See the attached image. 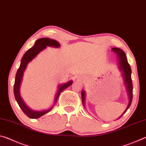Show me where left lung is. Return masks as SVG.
Returning <instances> with one entry per match:
<instances>
[{"label": "left lung", "instance_id": "1", "mask_svg": "<svg viewBox=\"0 0 146 146\" xmlns=\"http://www.w3.org/2000/svg\"><path fill=\"white\" fill-rule=\"evenodd\" d=\"M113 52H114L117 56L118 58V68L119 70L122 72V76L124 81V84L125 87H126V90L127 91L128 97H129V103L127 106L125 110L123 113L118 117L117 120L119 119L120 118L122 117V116L127 111L128 108L130 107L131 104L132 102L133 99V83L131 80V69L129 66V63L127 62V57L122 49L118 48H113L111 49ZM81 95H82V101L83 106H85L86 102V91L84 90L82 91L81 92Z\"/></svg>", "mask_w": 146, "mask_h": 146}]
</instances>
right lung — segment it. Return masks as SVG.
Instances as JSON below:
<instances>
[{
  "label": "right lung",
  "mask_w": 146,
  "mask_h": 146,
  "mask_svg": "<svg viewBox=\"0 0 146 146\" xmlns=\"http://www.w3.org/2000/svg\"><path fill=\"white\" fill-rule=\"evenodd\" d=\"M47 46L54 47V48H59L60 45V44L58 43V41L53 40V39H51L49 38H41L38 39V40L35 42L34 46L30 49H29L28 50L24 53L23 58L21 59V64H20L19 68L18 69V70H17V72L15 76V79L13 90L15 98L17 103H18L19 106H20V108H21V110H23L24 114L26 116H28L29 118H33H33H40L44 114L50 111L53 108L54 106H55L60 93L65 90V89L68 88L69 86H70L73 83V80H70L68 81V82L62 84H59V86H58V90L57 92L56 93L55 99H54L53 106H51V107L49 108V109H47V110H43L41 111L33 110L29 108L28 106L26 104L25 102H24L23 98H22L21 96V91H20L22 80H23V78L24 76V72L25 71L28 64L33 59L35 58L41 51H42L44 49H45L47 48Z\"/></svg>",
  "instance_id": "obj_1"
}]
</instances>
